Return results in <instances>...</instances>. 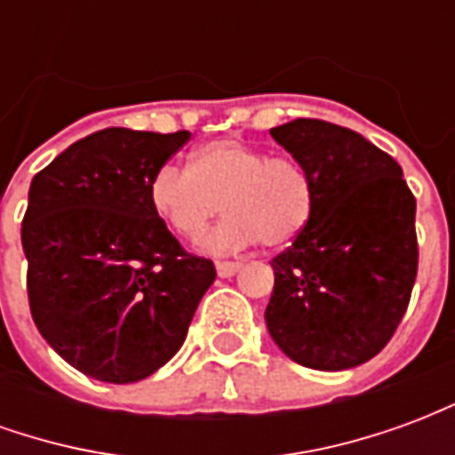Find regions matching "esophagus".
I'll use <instances>...</instances> for the list:
<instances>
[{
	"mask_svg": "<svg viewBox=\"0 0 455 455\" xmlns=\"http://www.w3.org/2000/svg\"><path fill=\"white\" fill-rule=\"evenodd\" d=\"M238 270H241V263H238V260H219V263H217L219 277L236 275Z\"/></svg>",
	"mask_w": 455,
	"mask_h": 455,
	"instance_id": "esophagus-1",
	"label": "esophagus"
}]
</instances>
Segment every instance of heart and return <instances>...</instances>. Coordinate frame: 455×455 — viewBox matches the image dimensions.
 <instances>
[{"mask_svg": "<svg viewBox=\"0 0 455 455\" xmlns=\"http://www.w3.org/2000/svg\"><path fill=\"white\" fill-rule=\"evenodd\" d=\"M315 180L302 160L267 156L243 140H212L192 150L188 170L163 165L148 185L156 217L185 241L197 243L221 214L228 219L204 243L227 253L260 241L267 248L292 243L315 212Z\"/></svg>", "mask_w": 455, "mask_h": 455, "instance_id": "1", "label": "heart"}]
</instances>
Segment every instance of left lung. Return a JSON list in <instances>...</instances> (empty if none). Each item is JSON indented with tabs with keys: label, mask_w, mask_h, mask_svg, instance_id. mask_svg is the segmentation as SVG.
Wrapping results in <instances>:
<instances>
[{
	"label": "left lung",
	"mask_w": 455,
	"mask_h": 455,
	"mask_svg": "<svg viewBox=\"0 0 455 455\" xmlns=\"http://www.w3.org/2000/svg\"><path fill=\"white\" fill-rule=\"evenodd\" d=\"M270 136L305 163L316 199L305 231L270 263L267 331L305 368H355L387 346L410 305L417 199L397 160L355 131L295 119Z\"/></svg>",
	"instance_id": "1"
}]
</instances>
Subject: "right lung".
<instances>
[{
    "label": "right lung",
    "mask_w": 455,
    "mask_h": 455,
    "mask_svg": "<svg viewBox=\"0 0 455 455\" xmlns=\"http://www.w3.org/2000/svg\"><path fill=\"white\" fill-rule=\"evenodd\" d=\"M188 140L189 131H97L31 182L21 224L31 316L94 380L124 385L165 365L217 277L148 202L150 178Z\"/></svg>",
    "instance_id": "obj_1"
}]
</instances>
